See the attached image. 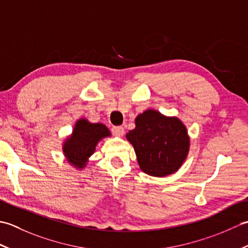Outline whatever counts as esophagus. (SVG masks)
I'll return each instance as SVG.
<instances>
[{
	"mask_svg": "<svg viewBox=\"0 0 248 248\" xmlns=\"http://www.w3.org/2000/svg\"><path fill=\"white\" fill-rule=\"evenodd\" d=\"M114 135L116 136H123L124 134V130L121 125H116V127H113L112 129Z\"/></svg>",
	"mask_w": 248,
	"mask_h": 248,
	"instance_id": "esophagus-1",
	"label": "esophagus"
}]
</instances>
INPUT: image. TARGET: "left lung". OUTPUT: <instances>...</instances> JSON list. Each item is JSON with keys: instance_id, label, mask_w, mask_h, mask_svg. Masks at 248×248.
<instances>
[{"instance_id": "left-lung-1", "label": "left lung", "mask_w": 248, "mask_h": 248, "mask_svg": "<svg viewBox=\"0 0 248 248\" xmlns=\"http://www.w3.org/2000/svg\"><path fill=\"white\" fill-rule=\"evenodd\" d=\"M125 138L133 146L140 168L152 177L176 172L189 150L186 127L178 117L146 109L135 118V129Z\"/></svg>"}]
</instances>
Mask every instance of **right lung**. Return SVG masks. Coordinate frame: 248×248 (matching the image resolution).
<instances>
[{
    "label": "right lung",
    "instance_id": "add662e5",
    "mask_svg": "<svg viewBox=\"0 0 248 248\" xmlns=\"http://www.w3.org/2000/svg\"><path fill=\"white\" fill-rule=\"evenodd\" d=\"M108 136L110 132L105 124H92L86 118L78 119L71 135L62 144L66 160L77 170H83L89 157L93 155L99 141Z\"/></svg>",
    "mask_w": 248,
    "mask_h": 248
}]
</instances>
